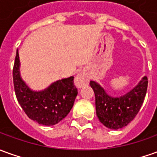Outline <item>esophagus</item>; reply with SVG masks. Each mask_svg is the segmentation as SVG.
Segmentation results:
<instances>
[{"label":"esophagus","mask_w":157,"mask_h":157,"mask_svg":"<svg viewBox=\"0 0 157 157\" xmlns=\"http://www.w3.org/2000/svg\"><path fill=\"white\" fill-rule=\"evenodd\" d=\"M88 83V77L86 75V73L81 72L78 75L75 76V85L76 87L81 88L83 86H85Z\"/></svg>","instance_id":"obj_1"}]
</instances>
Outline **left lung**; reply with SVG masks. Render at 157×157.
<instances>
[{"mask_svg":"<svg viewBox=\"0 0 157 157\" xmlns=\"http://www.w3.org/2000/svg\"><path fill=\"white\" fill-rule=\"evenodd\" d=\"M90 86L95 94L98 120L106 128L117 130L126 127L140 111L147 91L148 79L144 76L132 90L119 97L109 95L94 81L90 82Z\"/></svg>","mask_w":157,"mask_h":157,"instance_id":"1","label":"left lung"}]
</instances>
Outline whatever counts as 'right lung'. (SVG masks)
Masks as SVG:
<instances>
[{
    "label": "right lung",
    "mask_w": 157,
    "mask_h": 157,
    "mask_svg": "<svg viewBox=\"0 0 157 157\" xmlns=\"http://www.w3.org/2000/svg\"><path fill=\"white\" fill-rule=\"evenodd\" d=\"M20 61L17 50L13 77L15 94L19 105L31 120L45 126L59 123L72 109L77 96L74 76L52 82L47 88L34 91L20 75Z\"/></svg>",
    "instance_id": "obj_1"
}]
</instances>
